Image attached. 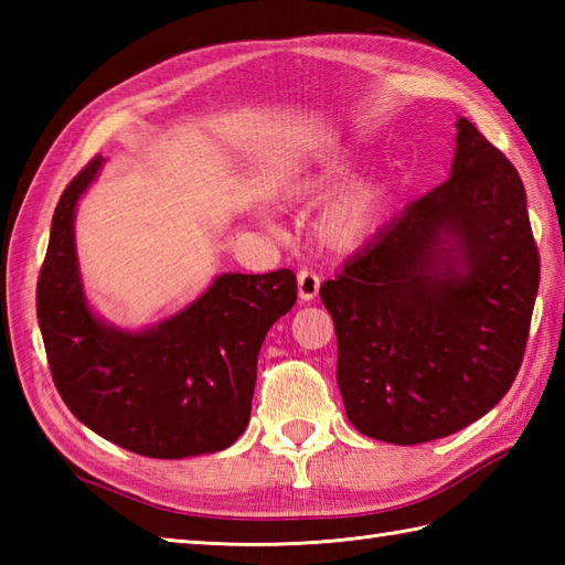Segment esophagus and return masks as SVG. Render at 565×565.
I'll return each instance as SVG.
<instances>
[{"label":"esophagus","mask_w":565,"mask_h":565,"mask_svg":"<svg viewBox=\"0 0 565 565\" xmlns=\"http://www.w3.org/2000/svg\"><path fill=\"white\" fill-rule=\"evenodd\" d=\"M320 289V276L310 269H301L298 271V301L308 303L313 301Z\"/></svg>","instance_id":"34e87169"}]
</instances>
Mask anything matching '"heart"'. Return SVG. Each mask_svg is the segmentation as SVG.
Listing matches in <instances>:
<instances>
[{"label": "heart", "instance_id": "obj_1", "mask_svg": "<svg viewBox=\"0 0 565 565\" xmlns=\"http://www.w3.org/2000/svg\"><path fill=\"white\" fill-rule=\"evenodd\" d=\"M340 172L342 164L322 162L318 170L298 179L294 186L296 194H318V191L328 189ZM388 199L391 186L383 179H362V182L342 189L318 215V235L322 243L334 249H354L364 245L386 218Z\"/></svg>", "mask_w": 565, "mask_h": 565}]
</instances>
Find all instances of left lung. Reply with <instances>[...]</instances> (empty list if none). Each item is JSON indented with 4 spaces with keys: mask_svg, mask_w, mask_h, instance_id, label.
Here are the masks:
<instances>
[{
    "mask_svg": "<svg viewBox=\"0 0 565 565\" xmlns=\"http://www.w3.org/2000/svg\"><path fill=\"white\" fill-rule=\"evenodd\" d=\"M536 291L522 179L459 118L447 182L320 286L350 423L371 439L423 444L493 411L520 371Z\"/></svg>",
    "mask_w": 565,
    "mask_h": 565,
    "instance_id": "obj_1",
    "label": "left lung"
}]
</instances>
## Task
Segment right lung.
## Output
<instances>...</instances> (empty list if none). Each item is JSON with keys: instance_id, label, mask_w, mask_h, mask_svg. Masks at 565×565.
<instances>
[{"instance_id": "obj_1", "label": "right lung", "mask_w": 565, "mask_h": 565, "mask_svg": "<svg viewBox=\"0 0 565 565\" xmlns=\"http://www.w3.org/2000/svg\"><path fill=\"white\" fill-rule=\"evenodd\" d=\"M102 164L94 158L60 196L35 289L55 388L82 425L134 454L223 451L249 423L257 354L296 303V276L221 274L158 326H111L87 301L75 247L77 201Z\"/></svg>"}]
</instances>
